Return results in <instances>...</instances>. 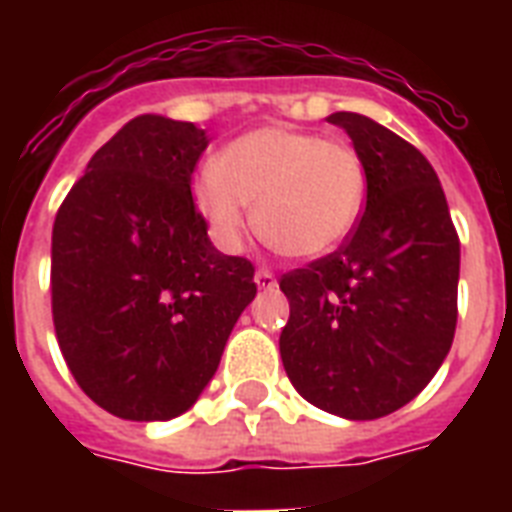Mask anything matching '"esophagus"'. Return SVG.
<instances>
[{
    "label": "esophagus",
    "instance_id": "34e87169",
    "mask_svg": "<svg viewBox=\"0 0 512 512\" xmlns=\"http://www.w3.org/2000/svg\"><path fill=\"white\" fill-rule=\"evenodd\" d=\"M255 284L260 289H273V287H276V276H273L268 268H260V271L255 273Z\"/></svg>",
    "mask_w": 512,
    "mask_h": 512
}]
</instances>
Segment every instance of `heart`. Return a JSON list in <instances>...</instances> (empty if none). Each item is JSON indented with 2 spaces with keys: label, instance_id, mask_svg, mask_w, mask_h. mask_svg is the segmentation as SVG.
Masks as SVG:
<instances>
[{
  "label": "heart",
  "instance_id": "b5f03b06",
  "mask_svg": "<svg viewBox=\"0 0 512 512\" xmlns=\"http://www.w3.org/2000/svg\"><path fill=\"white\" fill-rule=\"evenodd\" d=\"M212 236L236 247L244 204L260 239L287 257H321L348 239L366 199L364 164L348 143L271 124L220 148L193 180Z\"/></svg>",
  "mask_w": 512,
  "mask_h": 512
}]
</instances>
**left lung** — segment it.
I'll return each instance as SVG.
<instances>
[{
	"label": "left lung",
	"mask_w": 512,
	"mask_h": 512,
	"mask_svg": "<svg viewBox=\"0 0 512 512\" xmlns=\"http://www.w3.org/2000/svg\"><path fill=\"white\" fill-rule=\"evenodd\" d=\"M366 175V209L342 247L281 276L279 350L297 393L345 420L409 404L452 348L460 239L425 156L369 116L337 111Z\"/></svg>",
	"instance_id": "1"
}]
</instances>
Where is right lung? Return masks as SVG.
<instances>
[{
  "instance_id": "right-lung-1",
  "label": "right lung",
  "mask_w": 512,
  "mask_h": 512,
  "mask_svg": "<svg viewBox=\"0 0 512 512\" xmlns=\"http://www.w3.org/2000/svg\"><path fill=\"white\" fill-rule=\"evenodd\" d=\"M209 146L191 122L132 119L98 148L52 225V324L79 388L122 420L188 412L257 295L193 204Z\"/></svg>"
}]
</instances>
